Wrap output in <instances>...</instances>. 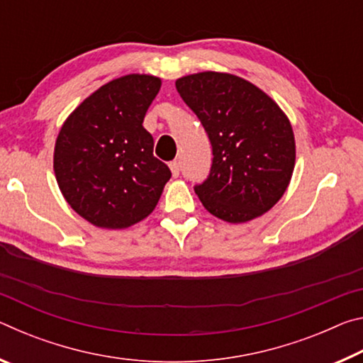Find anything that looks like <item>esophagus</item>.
I'll return each mask as SVG.
<instances>
[{"mask_svg":"<svg viewBox=\"0 0 363 363\" xmlns=\"http://www.w3.org/2000/svg\"><path fill=\"white\" fill-rule=\"evenodd\" d=\"M169 169H171V173H173L174 177L179 176V171H181L179 162H171V163H169Z\"/></svg>","mask_w":363,"mask_h":363,"instance_id":"34e87169","label":"esophagus"}]
</instances>
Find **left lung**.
<instances>
[{"mask_svg":"<svg viewBox=\"0 0 363 363\" xmlns=\"http://www.w3.org/2000/svg\"><path fill=\"white\" fill-rule=\"evenodd\" d=\"M176 89L213 145L210 176L195 187L201 203L230 224L262 216L286 192L296 162L286 113L256 84L225 72L181 77Z\"/></svg>","mask_w":363,"mask_h":363,"instance_id":"1","label":"left lung"}]
</instances>
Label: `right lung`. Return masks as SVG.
Here are the masks:
<instances>
[{
    "instance_id": "1",
    "label": "right lung",
    "mask_w": 363,
    "mask_h": 363,
    "mask_svg": "<svg viewBox=\"0 0 363 363\" xmlns=\"http://www.w3.org/2000/svg\"><path fill=\"white\" fill-rule=\"evenodd\" d=\"M162 78L130 73L102 84L67 116L54 174L67 203L101 229H128L155 210L171 171L143 126Z\"/></svg>"
}]
</instances>
